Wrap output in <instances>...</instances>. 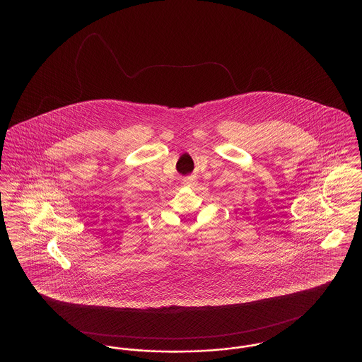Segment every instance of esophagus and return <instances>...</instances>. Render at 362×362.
<instances>
[{
  "label": "esophagus",
  "mask_w": 362,
  "mask_h": 362,
  "mask_svg": "<svg viewBox=\"0 0 362 362\" xmlns=\"http://www.w3.org/2000/svg\"><path fill=\"white\" fill-rule=\"evenodd\" d=\"M183 183L189 187H194L197 185V180H195V177H186V179H183Z\"/></svg>",
  "instance_id": "34e87169"
}]
</instances>
